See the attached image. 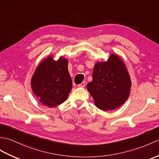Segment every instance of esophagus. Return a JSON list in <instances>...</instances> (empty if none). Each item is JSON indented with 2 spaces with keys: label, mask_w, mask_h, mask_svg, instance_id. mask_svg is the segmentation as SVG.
<instances>
[{
  "label": "esophagus",
  "mask_w": 159,
  "mask_h": 159,
  "mask_svg": "<svg viewBox=\"0 0 159 159\" xmlns=\"http://www.w3.org/2000/svg\"><path fill=\"white\" fill-rule=\"evenodd\" d=\"M84 86H85V81H83L82 83L79 84V87H84Z\"/></svg>",
  "instance_id": "1"
}]
</instances>
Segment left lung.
<instances>
[{
	"label": "left lung",
	"mask_w": 159,
	"mask_h": 159,
	"mask_svg": "<svg viewBox=\"0 0 159 159\" xmlns=\"http://www.w3.org/2000/svg\"><path fill=\"white\" fill-rule=\"evenodd\" d=\"M131 81L124 62L116 54L106 61L98 62L93 70V80L87 89L99 109L107 111L123 105L130 94Z\"/></svg>",
	"instance_id": "1"
}]
</instances>
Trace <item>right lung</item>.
Wrapping results in <instances>:
<instances>
[{"mask_svg": "<svg viewBox=\"0 0 159 159\" xmlns=\"http://www.w3.org/2000/svg\"><path fill=\"white\" fill-rule=\"evenodd\" d=\"M68 61L63 57L53 60L52 55L44 59L31 79L33 93L40 102L49 108L64 102L70 93L72 84L68 70Z\"/></svg>", "mask_w": 159, "mask_h": 159, "instance_id": "1", "label": "right lung"}]
</instances>
